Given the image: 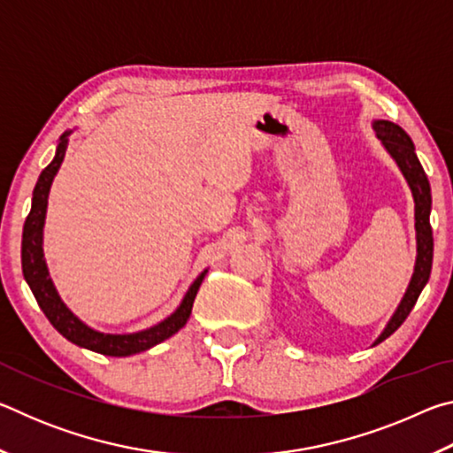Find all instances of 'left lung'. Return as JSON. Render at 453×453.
I'll list each match as a JSON object with an SVG mask.
<instances>
[{
    "label": "left lung",
    "instance_id": "left-lung-1",
    "mask_svg": "<svg viewBox=\"0 0 453 453\" xmlns=\"http://www.w3.org/2000/svg\"><path fill=\"white\" fill-rule=\"evenodd\" d=\"M372 127L375 137L381 142L383 150L389 153L394 159L397 170L402 172L403 180L408 181V188L413 197V227H416V264H413V273L410 278L408 288L402 302L397 303L394 316L389 318L386 327L381 334L375 337L373 346H378L386 337L392 335L397 327H400L410 311L416 305L421 289L426 288L432 273V259H434V235L432 226H429V213H432V188H429L427 175L421 167L419 159L416 156V145H413L411 137L403 132V129L388 119H373Z\"/></svg>",
    "mask_w": 453,
    "mask_h": 453
}]
</instances>
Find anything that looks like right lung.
<instances>
[{
    "label": "right lung",
    "instance_id": "1",
    "mask_svg": "<svg viewBox=\"0 0 453 453\" xmlns=\"http://www.w3.org/2000/svg\"><path fill=\"white\" fill-rule=\"evenodd\" d=\"M73 129H67V132L59 137L56 156H53L51 164L45 167L40 173V180H37L32 196V211L24 224V237H21V270H24V278L27 281L29 289H32L34 297L40 303L42 311L45 318L50 319V324L58 329V332L70 340L72 343L80 348H86L96 351V354L104 356H113V357H126L140 354V351L150 349L157 343L165 342L167 337L178 334L180 329L188 324L191 305L197 296V289L202 286V281L208 273L210 267L197 275L194 283L188 288L186 296L181 297L178 308H175L170 316L159 321V324L140 329V332L132 334H105L99 332L88 326L86 321H81L75 313L67 308L65 302L61 300L59 291L56 289V283H53L48 262H45L43 256V226H45V213H48V197L53 178H56L61 162L65 157L67 142H70V135Z\"/></svg>",
    "mask_w": 453,
    "mask_h": 453
}]
</instances>
